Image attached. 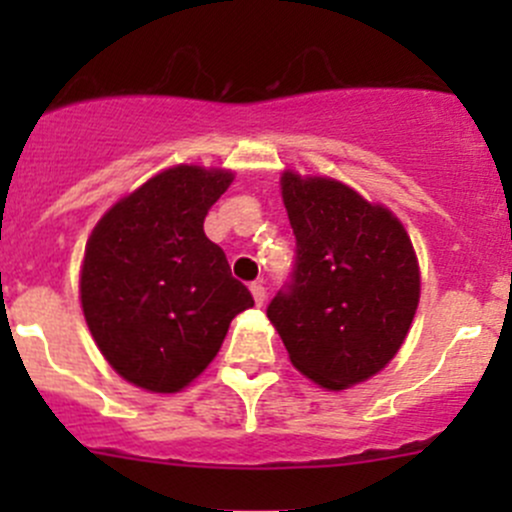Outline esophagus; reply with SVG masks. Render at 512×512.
<instances>
[{
	"instance_id": "34e87169",
	"label": "esophagus",
	"mask_w": 512,
	"mask_h": 512,
	"mask_svg": "<svg viewBox=\"0 0 512 512\" xmlns=\"http://www.w3.org/2000/svg\"><path fill=\"white\" fill-rule=\"evenodd\" d=\"M250 292H252V297H255V302H257V304L265 302L267 289H265V285H262V282H252V285H250Z\"/></svg>"
}]
</instances>
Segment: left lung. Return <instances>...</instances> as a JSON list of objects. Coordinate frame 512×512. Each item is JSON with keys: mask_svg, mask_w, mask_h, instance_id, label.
I'll return each instance as SVG.
<instances>
[{"mask_svg": "<svg viewBox=\"0 0 512 512\" xmlns=\"http://www.w3.org/2000/svg\"><path fill=\"white\" fill-rule=\"evenodd\" d=\"M297 257L267 307L289 361L329 391L366 381L404 344L421 294L414 245L384 205L332 178L282 173Z\"/></svg>", "mask_w": 512, "mask_h": 512, "instance_id": "8db88e82", "label": "left lung"}]
</instances>
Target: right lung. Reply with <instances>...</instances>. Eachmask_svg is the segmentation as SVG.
Here are the masks:
<instances>
[{"label": "right lung", "mask_w": 512, "mask_h": 512, "mask_svg": "<svg viewBox=\"0 0 512 512\" xmlns=\"http://www.w3.org/2000/svg\"><path fill=\"white\" fill-rule=\"evenodd\" d=\"M230 183V170L175 165L118 200L86 242V324L108 364L141 389H185L220 352L232 317L255 304L203 230Z\"/></svg>", "instance_id": "1"}]
</instances>
